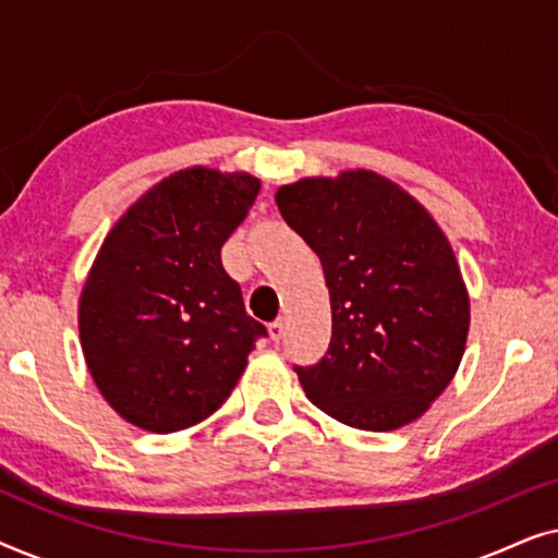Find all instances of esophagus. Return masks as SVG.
<instances>
[{
    "instance_id": "1",
    "label": "esophagus",
    "mask_w": 558,
    "mask_h": 558,
    "mask_svg": "<svg viewBox=\"0 0 558 558\" xmlns=\"http://www.w3.org/2000/svg\"><path fill=\"white\" fill-rule=\"evenodd\" d=\"M269 335L274 342H281V338H284V323H281V319H274L269 325Z\"/></svg>"
}]
</instances>
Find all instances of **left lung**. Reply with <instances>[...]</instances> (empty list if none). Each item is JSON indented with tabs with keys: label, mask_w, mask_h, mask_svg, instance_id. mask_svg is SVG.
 I'll return each mask as SVG.
<instances>
[{
	"label": "left lung",
	"mask_w": 558,
	"mask_h": 558,
	"mask_svg": "<svg viewBox=\"0 0 558 558\" xmlns=\"http://www.w3.org/2000/svg\"><path fill=\"white\" fill-rule=\"evenodd\" d=\"M277 205L330 289V348L294 368L307 399L353 429L414 422L454 378L470 330L468 287L445 231L371 170L281 185Z\"/></svg>",
	"instance_id": "8db88e82"
}]
</instances>
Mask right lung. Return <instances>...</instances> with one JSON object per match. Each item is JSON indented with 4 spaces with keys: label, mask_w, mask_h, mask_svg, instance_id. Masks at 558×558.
Returning a JSON list of instances; mask_svg holds the SVG:
<instances>
[{
    "label": "right lung",
    "mask_w": 558,
    "mask_h": 558,
    "mask_svg": "<svg viewBox=\"0 0 558 558\" xmlns=\"http://www.w3.org/2000/svg\"><path fill=\"white\" fill-rule=\"evenodd\" d=\"M262 180L187 167L149 187L98 248L78 302L81 348L109 407L144 432L201 424L239 384L266 327L220 248Z\"/></svg>",
    "instance_id": "add662e5"
}]
</instances>
